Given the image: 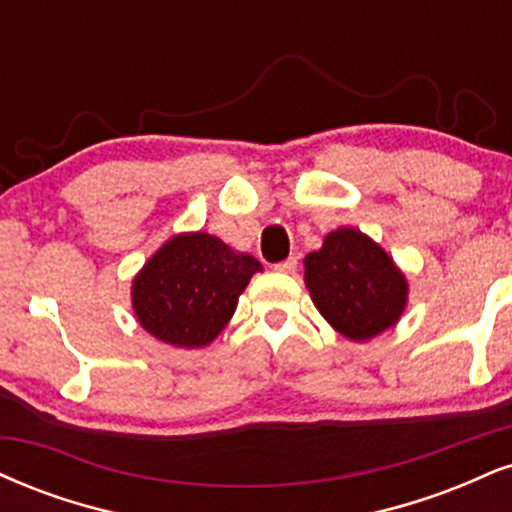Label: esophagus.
<instances>
[{
	"label": "esophagus",
	"instance_id": "esophagus-1",
	"mask_svg": "<svg viewBox=\"0 0 512 512\" xmlns=\"http://www.w3.org/2000/svg\"><path fill=\"white\" fill-rule=\"evenodd\" d=\"M295 267H298V260H295V257H288V260L274 264L276 272H281V274H293Z\"/></svg>",
	"mask_w": 512,
	"mask_h": 512
}]
</instances>
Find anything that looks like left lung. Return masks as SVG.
<instances>
[{"label":"left lung","instance_id":"8db88e82","mask_svg":"<svg viewBox=\"0 0 512 512\" xmlns=\"http://www.w3.org/2000/svg\"><path fill=\"white\" fill-rule=\"evenodd\" d=\"M305 286L319 315L350 341L396 326L408 305V279L396 262L348 226L326 233L322 248L305 257Z\"/></svg>","mask_w":512,"mask_h":512}]
</instances>
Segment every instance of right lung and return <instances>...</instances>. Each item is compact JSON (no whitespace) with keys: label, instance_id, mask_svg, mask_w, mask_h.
Instances as JSON below:
<instances>
[{"label":"right lung","instance_id":"1","mask_svg":"<svg viewBox=\"0 0 512 512\" xmlns=\"http://www.w3.org/2000/svg\"><path fill=\"white\" fill-rule=\"evenodd\" d=\"M262 264L209 233H178L133 279V312L147 334L176 348L209 346Z\"/></svg>","mask_w":512,"mask_h":512}]
</instances>
